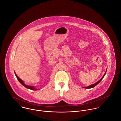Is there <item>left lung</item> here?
<instances>
[{
	"instance_id": "obj_1",
	"label": "left lung",
	"mask_w": 121,
	"mask_h": 121,
	"mask_svg": "<svg viewBox=\"0 0 121 121\" xmlns=\"http://www.w3.org/2000/svg\"><path fill=\"white\" fill-rule=\"evenodd\" d=\"M106 71H107V69H106ZM106 72L105 73H104V76H103V77L99 80V81H98V82H97L96 83H94V84H92V85H90V86H86V87H84V88H93V87H95V86H96L102 80V79L104 78V76H105V74H106Z\"/></svg>"
}]
</instances>
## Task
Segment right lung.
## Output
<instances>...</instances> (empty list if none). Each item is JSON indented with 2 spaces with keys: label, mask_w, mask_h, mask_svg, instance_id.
I'll use <instances>...</instances> for the list:
<instances>
[{
  "label": "right lung",
  "mask_w": 121,
  "mask_h": 121,
  "mask_svg": "<svg viewBox=\"0 0 121 121\" xmlns=\"http://www.w3.org/2000/svg\"><path fill=\"white\" fill-rule=\"evenodd\" d=\"M15 75H16V77H17L18 81L19 82H20L23 86L26 87L27 88H28V89H30L33 90H38V89L35 88V86H28V85H27L25 84L24 83V82H23L21 79H20L17 76V75L15 73Z\"/></svg>",
  "instance_id": "right-lung-1"
}]
</instances>
